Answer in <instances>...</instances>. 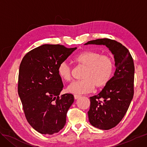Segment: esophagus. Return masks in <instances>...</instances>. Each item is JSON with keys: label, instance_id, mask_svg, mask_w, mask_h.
<instances>
[{"label": "esophagus", "instance_id": "obj_1", "mask_svg": "<svg viewBox=\"0 0 147 147\" xmlns=\"http://www.w3.org/2000/svg\"><path fill=\"white\" fill-rule=\"evenodd\" d=\"M80 97V95H77V94H75L74 95V99H75V100H77V99H78L79 97Z\"/></svg>", "mask_w": 147, "mask_h": 147}]
</instances>
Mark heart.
I'll return each instance as SVG.
<instances>
[{"instance_id":"heart-1","label":"heart","mask_w":147,"mask_h":147,"mask_svg":"<svg viewBox=\"0 0 147 147\" xmlns=\"http://www.w3.org/2000/svg\"><path fill=\"white\" fill-rule=\"evenodd\" d=\"M74 61L78 66L84 67L80 80L74 82L67 88L69 92L76 94L92 91L95 87L99 89L107 84L114 70L112 57L94 51H84L74 57ZM57 74L61 79L70 82L72 78V67L66 61L57 67Z\"/></svg>"}]
</instances>
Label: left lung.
Listing matches in <instances>:
<instances>
[{
	"label": "left lung",
	"mask_w": 147,
	"mask_h": 147,
	"mask_svg": "<svg viewBox=\"0 0 147 147\" xmlns=\"http://www.w3.org/2000/svg\"><path fill=\"white\" fill-rule=\"evenodd\" d=\"M88 44L105 45L114 55L117 67L114 76L98 94L90 97L88 112L92 126L109 130L121 121L134 96V61L127 49L114 40L96 39L84 45Z\"/></svg>",
	"instance_id": "1"
}]
</instances>
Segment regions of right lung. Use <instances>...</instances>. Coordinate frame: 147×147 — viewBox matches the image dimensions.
<instances>
[{"label": "right lung", "mask_w": 147, "mask_h": 147, "mask_svg": "<svg viewBox=\"0 0 147 147\" xmlns=\"http://www.w3.org/2000/svg\"><path fill=\"white\" fill-rule=\"evenodd\" d=\"M77 48L45 44L29 51L20 66L18 91L28 122L42 134L63 129L73 94L59 96L63 89L57 67Z\"/></svg>", "instance_id": "add662e5"}]
</instances>
